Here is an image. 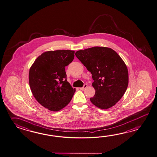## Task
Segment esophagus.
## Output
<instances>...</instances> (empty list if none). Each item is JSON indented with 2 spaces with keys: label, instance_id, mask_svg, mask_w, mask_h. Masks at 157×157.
I'll return each mask as SVG.
<instances>
[{
  "label": "esophagus",
  "instance_id": "esophagus-1",
  "mask_svg": "<svg viewBox=\"0 0 157 157\" xmlns=\"http://www.w3.org/2000/svg\"><path fill=\"white\" fill-rule=\"evenodd\" d=\"M87 86H88V85H87L86 84H84L83 86V87H81V88H79V89H80V90H84L85 88H86Z\"/></svg>",
  "mask_w": 157,
  "mask_h": 157
}]
</instances>
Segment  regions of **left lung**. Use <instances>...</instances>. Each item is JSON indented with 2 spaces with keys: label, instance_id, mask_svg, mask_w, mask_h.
Returning <instances> with one entry per match:
<instances>
[{
  "label": "left lung",
  "instance_id": "8db88e82",
  "mask_svg": "<svg viewBox=\"0 0 157 157\" xmlns=\"http://www.w3.org/2000/svg\"><path fill=\"white\" fill-rule=\"evenodd\" d=\"M77 58L92 75L96 93L90 100L99 109L114 106L128 86V68L112 48L93 47L75 52Z\"/></svg>",
  "mask_w": 157,
  "mask_h": 157
}]
</instances>
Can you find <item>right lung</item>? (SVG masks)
<instances>
[{
	"label": "right lung",
	"mask_w": 157,
	"mask_h": 157,
	"mask_svg": "<svg viewBox=\"0 0 157 157\" xmlns=\"http://www.w3.org/2000/svg\"><path fill=\"white\" fill-rule=\"evenodd\" d=\"M74 58L72 50L44 52L36 59L29 71L32 94L42 106L58 111L71 102L75 92L67 82L65 67Z\"/></svg>",
	"instance_id": "1"
}]
</instances>
